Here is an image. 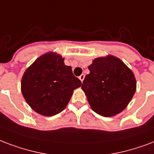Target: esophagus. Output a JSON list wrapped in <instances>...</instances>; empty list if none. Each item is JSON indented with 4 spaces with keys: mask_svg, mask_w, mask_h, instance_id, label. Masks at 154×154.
<instances>
[{
    "mask_svg": "<svg viewBox=\"0 0 154 154\" xmlns=\"http://www.w3.org/2000/svg\"><path fill=\"white\" fill-rule=\"evenodd\" d=\"M84 78H85V75H83V74H82V75H81L79 76V79H80L81 82H83V79H84Z\"/></svg>",
    "mask_w": 154,
    "mask_h": 154,
    "instance_id": "34e87169",
    "label": "esophagus"
}]
</instances>
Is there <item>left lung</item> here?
<instances>
[{
	"label": "left lung",
	"mask_w": 154,
	"mask_h": 154,
	"mask_svg": "<svg viewBox=\"0 0 154 154\" xmlns=\"http://www.w3.org/2000/svg\"><path fill=\"white\" fill-rule=\"evenodd\" d=\"M82 84L91 109L103 116H112L127 107L136 91L133 71L112 55L95 58Z\"/></svg>",
	"instance_id": "obj_1"
}]
</instances>
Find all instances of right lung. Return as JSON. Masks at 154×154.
<instances>
[{"instance_id": "add662e5", "label": "right lung", "mask_w": 154, "mask_h": 154, "mask_svg": "<svg viewBox=\"0 0 154 154\" xmlns=\"http://www.w3.org/2000/svg\"><path fill=\"white\" fill-rule=\"evenodd\" d=\"M64 58L53 52L37 58L21 79V93L29 105L40 115L52 116L61 112L73 91L82 85L64 64Z\"/></svg>"}]
</instances>
